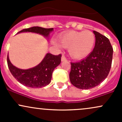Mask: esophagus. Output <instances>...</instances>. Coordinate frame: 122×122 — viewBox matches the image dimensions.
Wrapping results in <instances>:
<instances>
[{"instance_id": "1", "label": "esophagus", "mask_w": 122, "mask_h": 122, "mask_svg": "<svg viewBox=\"0 0 122 122\" xmlns=\"http://www.w3.org/2000/svg\"><path fill=\"white\" fill-rule=\"evenodd\" d=\"M67 59L66 58V57L64 56V55L62 56V57H61V61H66Z\"/></svg>"}]
</instances>
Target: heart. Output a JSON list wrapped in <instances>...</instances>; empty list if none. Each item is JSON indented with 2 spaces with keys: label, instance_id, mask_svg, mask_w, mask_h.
<instances>
[{
  "label": "heart",
  "instance_id": "b5f03b06",
  "mask_svg": "<svg viewBox=\"0 0 122 122\" xmlns=\"http://www.w3.org/2000/svg\"><path fill=\"white\" fill-rule=\"evenodd\" d=\"M60 41L63 47L69 48L71 57L82 58L87 56L92 51L95 37L93 33L89 30L72 31L60 36Z\"/></svg>",
  "mask_w": 122,
  "mask_h": 122
}]
</instances>
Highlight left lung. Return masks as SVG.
<instances>
[{
	"label": "left lung",
	"mask_w": 122,
	"mask_h": 122,
	"mask_svg": "<svg viewBox=\"0 0 122 122\" xmlns=\"http://www.w3.org/2000/svg\"><path fill=\"white\" fill-rule=\"evenodd\" d=\"M95 45L86 58L71 62V82L81 89L94 88L104 80L110 72L112 60L113 48L108 39L93 31Z\"/></svg>",
	"instance_id": "8db88e82"
}]
</instances>
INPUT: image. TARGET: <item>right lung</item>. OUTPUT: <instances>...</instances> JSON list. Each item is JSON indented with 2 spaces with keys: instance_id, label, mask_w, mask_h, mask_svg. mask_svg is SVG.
<instances>
[{
  "instance_id": "right-lung-1",
  "label": "right lung",
  "mask_w": 122,
  "mask_h": 122,
  "mask_svg": "<svg viewBox=\"0 0 122 122\" xmlns=\"http://www.w3.org/2000/svg\"><path fill=\"white\" fill-rule=\"evenodd\" d=\"M53 28H45L34 26L25 29L18 33L30 32L42 35L48 38ZM61 54L58 56L47 53L42 61L38 65L28 69H22L16 68L10 62L7 56V64L10 71L15 79L25 86L30 88H42L49 84L54 69L61 63Z\"/></svg>"
}]
</instances>
